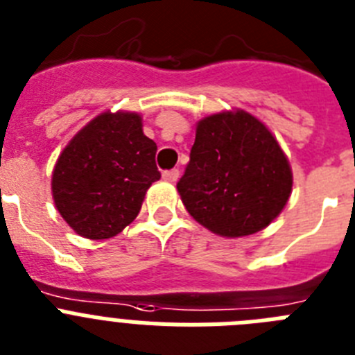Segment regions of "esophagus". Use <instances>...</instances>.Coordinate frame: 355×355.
I'll list each match as a JSON object with an SVG mask.
<instances>
[{"label": "esophagus", "instance_id": "34e87169", "mask_svg": "<svg viewBox=\"0 0 355 355\" xmlns=\"http://www.w3.org/2000/svg\"><path fill=\"white\" fill-rule=\"evenodd\" d=\"M178 177H180V171H178V169H168V171H164V173H162V178H164L166 182H171V184H173V182H177Z\"/></svg>", "mask_w": 355, "mask_h": 355}]
</instances>
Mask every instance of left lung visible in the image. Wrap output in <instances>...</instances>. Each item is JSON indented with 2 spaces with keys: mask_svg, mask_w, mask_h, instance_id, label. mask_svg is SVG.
I'll return each instance as SVG.
<instances>
[{
  "mask_svg": "<svg viewBox=\"0 0 355 355\" xmlns=\"http://www.w3.org/2000/svg\"><path fill=\"white\" fill-rule=\"evenodd\" d=\"M291 187L282 148L264 123L241 109L200 119L177 184L187 212L223 237L266 229L286 207Z\"/></svg>",
  "mask_w": 355,
  "mask_h": 355,
  "instance_id": "obj_1",
  "label": "left lung"
}]
</instances>
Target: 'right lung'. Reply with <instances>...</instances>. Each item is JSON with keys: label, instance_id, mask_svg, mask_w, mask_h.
<instances>
[{"label": "right lung", "instance_id": "right-lung-1", "mask_svg": "<svg viewBox=\"0 0 355 355\" xmlns=\"http://www.w3.org/2000/svg\"><path fill=\"white\" fill-rule=\"evenodd\" d=\"M157 144L135 112H101L67 143L51 175L55 207L87 239H109L139 214L160 178Z\"/></svg>", "mask_w": 355, "mask_h": 355}]
</instances>
